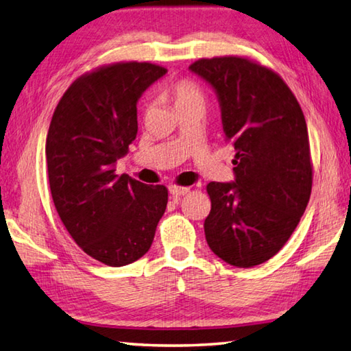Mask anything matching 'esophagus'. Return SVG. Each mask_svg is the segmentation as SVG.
I'll list each match as a JSON object with an SVG mask.
<instances>
[{
  "label": "esophagus",
  "instance_id": "34e87169",
  "mask_svg": "<svg viewBox=\"0 0 351 351\" xmlns=\"http://www.w3.org/2000/svg\"><path fill=\"white\" fill-rule=\"evenodd\" d=\"M189 187H178V186H170L169 192L171 196H182L189 192Z\"/></svg>",
  "mask_w": 351,
  "mask_h": 351
}]
</instances>
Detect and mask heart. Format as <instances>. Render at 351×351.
Segmentation results:
<instances>
[{
  "instance_id": "1",
  "label": "heart",
  "mask_w": 351,
  "mask_h": 351,
  "mask_svg": "<svg viewBox=\"0 0 351 351\" xmlns=\"http://www.w3.org/2000/svg\"><path fill=\"white\" fill-rule=\"evenodd\" d=\"M169 93L173 98L175 106L181 107L190 103H202V93L192 81L181 80L175 81L169 86Z\"/></svg>"
}]
</instances>
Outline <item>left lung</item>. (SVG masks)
Segmentation results:
<instances>
[{"label":"left lung","mask_w":351,"mask_h":351,"mask_svg":"<svg viewBox=\"0 0 351 351\" xmlns=\"http://www.w3.org/2000/svg\"><path fill=\"white\" fill-rule=\"evenodd\" d=\"M189 69L213 87L222 129L237 150L234 181L207 186V244L227 264L259 265L289 241L310 199L304 113L281 76L247 58L199 60Z\"/></svg>","instance_id":"8db88e82"}]
</instances>
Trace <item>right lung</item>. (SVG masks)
<instances>
[{
	"mask_svg": "<svg viewBox=\"0 0 351 351\" xmlns=\"http://www.w3.org/2000/svg\"><path fill=\"white\" fill-rule=\"evenodd\" d=\"M165 73L132 61L82 75L62 95L49 127L46 161L56 212L76 244L106 265L144 256L167 207L164 186L114 173L136 138L138 99Z\"/></svg>",
	"mask_w": 351,
	"mask_h": 351,
	"instance_id": "1",
	"label": "right lung"
}]
</instances>
